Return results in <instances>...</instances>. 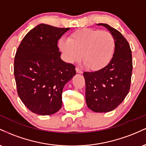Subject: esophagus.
Returning <instances> with one entry per match:
<instances>
[{"mask_svg": "<svg viewBox=\"0 0 146 146\" xmlns=\"http://www.w3.org/2000/svg\"><path fill=\"white\" fill-rule=\"evenodd\" d=\"M75 70H76V72H77V73H83V71H82V70L80 69V68L76 67V68H75Z\"/></svg>", "mask_w": 146, "mask_h": 146, "instance_id": "34e87169", "label": "esophagus"}]
</instances>
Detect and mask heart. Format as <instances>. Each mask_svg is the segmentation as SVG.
<instances>
[{
  "label": "heart",
  "instance_id": "obj_1",
  "mask_svg": "<svg viewBox=\"0 0 146 146\" xmlns=\"http://www.w3.org/2000/svg\"><path fill=\"white\" fill-rule=\"evenodd\" d=\"M115 45V38L110 31L88 28L77 30L68 40L62 39L59 42L68 62L78 61L82 54L85 66L91 71L101 70L110 62Z\"/></svg>",
  "mask_w": 146,
  "mask_h": 146
}]
</instances>
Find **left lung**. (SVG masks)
Listing matches in <instances>:
<instances>
[{
  "mask_svg": "<svg viewBox=\"0 0 146 146\" xmlns=\"http://www.w3.org/2000/svg\"><path fill=\"white\" fill-rule=\"evenodd\" d=\"M113 34L116 45L113 59L106 67L83 73L87 106L96 113L113 110L124 100L130 88L132 51L127 40L118 30L100 23Z\"/></svg>",
  "mask_w": 146,
  "mask_h": 146,
  "instance_id": "left-lung-1",
  "label": "left lung"
}]
</instances>
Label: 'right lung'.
I'll use <instances>...</instances> for the list:
<instances>
[{
    "mask_svg": "<svg viewBox=\"0 0 146 146\" xmlns=\"http://www.w3.org/2000/svg\"><path fill=\"white\" fill-rule=\"evenodd\" d=\"M70 28L40 24L27 33L16 51L14 73L18 95L33 113L48 115L62 107L64 85L76 74L64 62L58 41Z\"/></svg>",
    "mask_w": 146,
    "mask_h": 146,
    "instance_id": "right-lung-1",
    "label": "right lung"
}]
</instances>
